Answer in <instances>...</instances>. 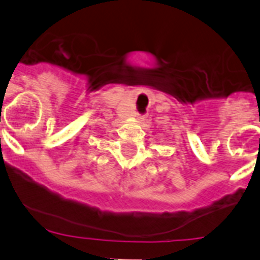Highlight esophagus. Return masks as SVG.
<instances>
[{
    "label": "esophagus",
    "mask_w": 260,
    "mask_h": 260,
    "mask_svg": "<svg viewBox=\"0 0 260 260\" xmlns=\"http://www.w3.org/2000/svg\"><path fill=\"white\" fill-rule=\"evenodd\" d=\"M137 118H138V120H140V122H144V120H146V115H138Z\"/></svg>",
    "instance_id": "1"
}]
</instances>
